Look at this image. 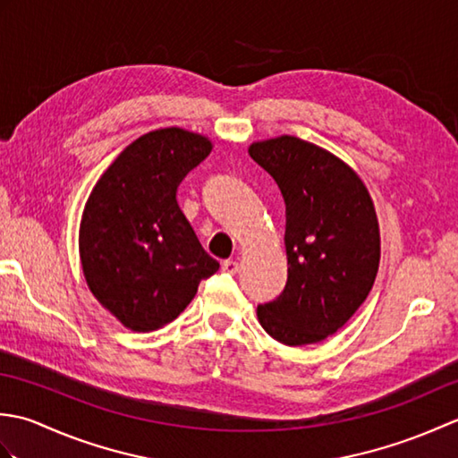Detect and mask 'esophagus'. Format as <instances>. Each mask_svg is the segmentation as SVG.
Masks as SVG:
<instances>
[{"label": "esophagus", "instance_id": "34e87169", "mask_svg": "<svg viewBox=\"0 0 458 458\" xmlns=\"http://www.w3.org/2000/svg\"><path fill=\"white\" fill-rule=\"evenodd\" d=\"M222 269L228 271V274H236V271L240 269V266H238L236 259H224L222 261Z\"/></svg>", "mask_w": 458, "mask_h": 458}]
</instances>
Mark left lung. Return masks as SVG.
Here are the masks:
<instances>
[{
	"label": "left lung",
	"instance_id": "left-lung-1",
	"mask_svg": "<svg viewBox=\"0 0 458 458\" xmlns=\"http://www.w3.org/2000/svg\"><path fill=\"white\" fill-rule=\"evenodd\" d=\"M285 200L287 284L258 305L259 325L287 346L320 343L364 303L379 266L372 199L333 153L293 135L250 145Z\"/></svg>",
	"mask_w": 458,
	"mask_h": 458
}]
</instances>
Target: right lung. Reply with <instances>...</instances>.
Listing matches in <instances>:
<instances>
[{
	"label": "right lung",
	"instance_id": "right-lung-1",
	"mask_svg": "<svg viewBox=\"0 0 458 458\" xmlns=\"http://www.w3.org/2000/svg\"><path fill=\"white\" fill-rule=\"evenodd\" d=\"M212 145L179 128L125 148L96 182L81 222V261L94 297L138 333L177 318L218 271L184 218L177 189Z\"/></svg>",
	"mask_w": 458,
	"mask_h": 458
}]
</instances>
